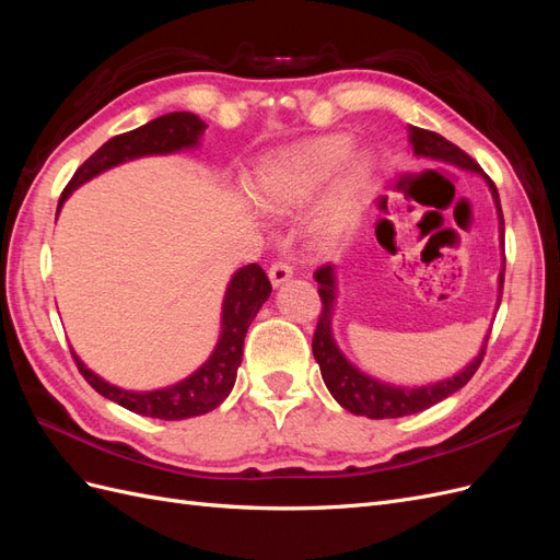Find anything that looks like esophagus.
<instances>
[{
  "label": "esophagus",
  "instance_id": "34e87169",
  "mask_svg": "<svg viewBox=\"0 0 560 560\" xmlns=\"http://www.w3.org/2000/svg\"><path fill=\"white\" fill-rule=\"evenodd\" d=\"M268 278H270V284L280 287V284H284L287 280L292 278V266H287L284 261H276L273 266L268 268Z\"/></svg>",
  "mask_w": 560,
  "mask_h": 560
}]
</instances>
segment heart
Returning a JSON list of instances; mask_svg holds the SVG:
<instances>
[{
  "mask_svg": "<svg viewBox=\"0 0 560 560\" xmlns=\"http://www.w3.org/2000/svg\"><path fill=\"white\" fill-rule=\"evenodd\" d=\"M354 140L348 132H329L276 151L254 175L252 194L266 210H287L311 200L343 165L322 226L341 235L358 222L371 189V161L352 154Z\"/></svg>",
  "mask_w": 560,
  "mask_h": 560,
  "instance_id": "b5f03b06",
  "label": "heart"
}]
</instances>
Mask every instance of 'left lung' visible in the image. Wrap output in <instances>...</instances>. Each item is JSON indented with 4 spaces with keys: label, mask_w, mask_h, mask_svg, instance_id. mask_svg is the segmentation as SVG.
<instances>
[{
    "label": "left lung",
    "mask_w": 560,
    "mask_h": 560,
    "mask_svg": "<svg viewBox=\"0 0 560 560\" xmlns=\"http://www.w3.org/2000/svg\"><path fill=\"white\" fill-rule=\"evenodd\" d=\"M409 142L416 156L422 159H432V161H442L448 165L460 167V171L467 173H477L486 179L490 194H493L495 200V210L500 219V245H502V270L498 278V306L502 301V284H504V219H502V206H500V196L495 184L479 167V163L471 156H467L460 147H455L446 138H442L439 132L432 130H422L416 126H409ZM315 280L319 284V299H322V313L317 319V329L313 336V354L319 364L322 371V381H325L327 389L331 397L343 406L346 411L354 416H366V418H401V416H411L418 411H425L430 406L439 404L442 399L451 397L457 393L467 381L474 376V371L479 369L483 354H486V343L488 336L483 338V346L479 350L477 358H474L460 374H455L453 378H444L432 385H420V387H406V385H393V383H383L374 376L364 374L358 366H354L341 348L336 346V338L331 334V315H334V303H336V270L334 266H322L315 270Z\"/></svg>",
    "instance_id": "8db88e82"
}]
</instances>
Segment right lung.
I'll return each instance as SVG.
<instances>
[{"label":"right lung","mask_w":560,"mask_h":560,"mask_svg":"<svg viewBox=\"0 0 560 560\" xmlns=\"http://www.w3.org/2000/svg\"><path fill=\"white\" fill-rule=\"evenodd\" d=\"M206 128L208 126L202 124L196 114L173 112L159 116L154 121H149L130 132L116 135V138L100 147L74 173L70 184L65 186V191L58 200V212L74 189L97 177L100 173L142 156H163L175 154V151L182 149H194L200 144ZM268 296L270 282L259 264H249L235 270L224 294L222 331H219V341L212 354L191 376H186L175 385L149 389V393H135V389L112 385L105 378L93 374V371L77 358V352H72V358L81 371V376L89 381L93 389H97L100 395L116 401L118 406H124V409L132 413L161 420H184L202 416L217 409L233 389L235 374H238V366L243 362L245 334Z\"/></svg>","instance_id":"1"}]
</instances>
